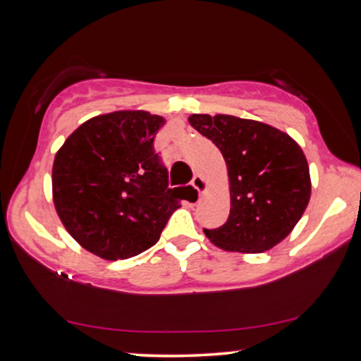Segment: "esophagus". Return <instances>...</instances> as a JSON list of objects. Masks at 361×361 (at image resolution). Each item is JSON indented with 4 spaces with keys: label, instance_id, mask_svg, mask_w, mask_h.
Wrapping results in <instances>:
<instances>
[{
    "label": "esophagus",
    "instance_id": "34e87169",
    "mask_svg": "<svg viewBox=\"0 0 361 361\" xmlns=\"http://www.w3.org/2000/svg\"><path fill=\"white\" fill-rule=\"evenodd\" d=\"M192 186H194L195 191L199 192V195H202L207 191V188H209V185H207V181L200 175H194Z\"/></svg>",
    "mask_w": 361,
    "mask_h": 361
}]
</instances>
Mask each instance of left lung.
Listing matches in <instances>:
<instances>
[{"instance_id":"left-lung-1","label":"left lung","mask_w":361,"mask_h":361,"mask_svg":"<svg viewBox=\"0 0 361 361\" xmlns=\"http://www.w3.org/2000/svg\"><path fill=\"white\" fill-rule=\"evenodd\" d=\"M189 124L221 151L231 212L221 228L204 229L226 252L262 253L295 229L310 199L304 152L288 133L229 114H192Z\"/></svg>"}]
</instances>
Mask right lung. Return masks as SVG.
<instances>
[{"label": "right lung", "mask_w": 361, "mask_h": 361, "mask_svg": "<svg viewBox=\"0 0 361 361\" xmlns=\"http://www.w3.org/2000/svg\"><path fill=\"white\" fill-rule=\"evenodd\" d=\"M166 119L114 111L85 121L65 140L52 166V199L65 229L103 259L137 256L154 245L180 207L154 152Z\"/></svg>", "instance_id": "right-lung-1"}]
</instances>
